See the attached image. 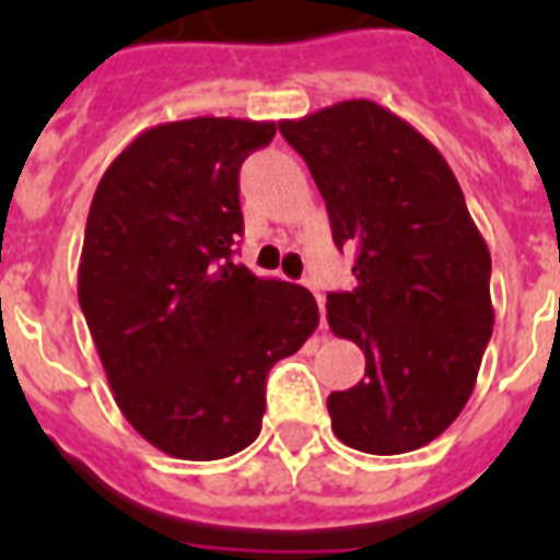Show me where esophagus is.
Segmentation results:
<instances>
[{
  "label": "esophagus",
  "instance_id": "1",
  "mask_svg": "<svg viewBox=\"0 0 560 560\" xmlns=\"http://www.w3.org/2000/svg\"><path fill=\"white\" fill-rule=\"evenodd\" d=\"M305 284L311 290H314L316 305H319V323H323V328H325V296H323V288H319V281H316V279H305Z\"/></svg>",
  "mask_w": 560,
  "mask_h": 560
}]
</instances>
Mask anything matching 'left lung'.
I'll use <instances>...</instances> for the list:
<instances>
[{
    "label": "left lung",
    "instance_id": "8db88e82",
    "mask_svg": "<svg viewBox=\"0 0 560 560\" xmlns=\"http://www.w3.org/2000/svg\"><path fill=\"white\" fill-rule=\"evenodd\" d=\"M331 218L358 246V288L328 293V325L366 354V377L328 395L342 444L418 451L468 404L491 340V253L444 156L374 101L281 121Z\"/></svg>",
    "mask_w": 560,
    "mask_h": 560
}]
</instances>
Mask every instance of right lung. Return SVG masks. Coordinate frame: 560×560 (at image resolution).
<instances>
[{
    "label": "right lung",
    "instance_id": "add662e5",
    "mask_svg": "<svg viewBox=\"0 0 560 560\" xmlns=\"http://www.w3.org/2000/svg\"><path fill=\"white\" fill-rule=\"evenodd\" d=\"M272 121L188 118L136 136L92 197L78 302L118 409L168 456L211 462L261 433L267 374L319 325L302 284L232 261L237 171Z\"/></svg>",
    "mask_w": 560,
    "mask_h": 560
}]
</instances>
